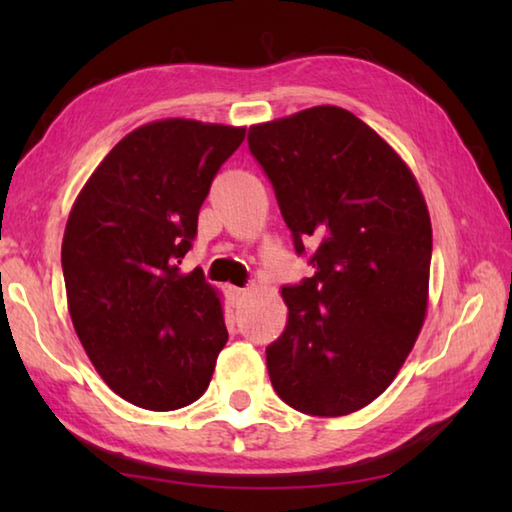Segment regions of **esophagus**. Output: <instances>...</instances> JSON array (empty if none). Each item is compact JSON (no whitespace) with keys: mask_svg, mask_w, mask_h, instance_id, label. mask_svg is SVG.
I'll list each match as a JSON object with an SVG mask.
<instances>
[{"mask_svg":"<svg viewBox=\"0 0 512 512\" xmlns=\"http://www.w3.org/2000/svg\"><path fill=\"white\" fill-rule=\"evenodd\" d=\"M223 291H225V296L228 298H232V300H241L246 296V289H239V287H232V284H225L223 287Z\"/></svg>","mask_w":512,"mask_h":512,"instance_id":"esophagus-1","label":"esophagus"}]
</instances>
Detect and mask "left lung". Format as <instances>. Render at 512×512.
<instances>
[{
  "label": "left lung",
  "mask_w": 512,
  "mask_h": 512,
  "mask_svg": "<svg viewBox=\"0 0 512 512\" xmlns=\"http://www.w3.org/2000/svg\"><path fill=\"white\" fill-rule=\"evenodd\" d=\"M248 149L275 189L314 275L282 287L289 318L266 348L275 393L296 411L339 418L391 386L429 302L431 219L397 151L339 106L250 126Z\"/></svg>",
  "instance_id": "obj_1"
}]
</instances>
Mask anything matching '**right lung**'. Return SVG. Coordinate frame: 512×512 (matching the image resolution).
Masks as SVG:
<instances>
[{"instance_id":"add662e5","label":"right lung","mask_w":512,"mask_h":512,"mask_svg":"<svg viewBox=\"0 0 512 512\" xmlns=\"http://www.w3.org/2000/svg\"><path fill=\"white\" fill-rule=\"evenodd\" d=\"M244 137V126L151 121L112 146L69 212V316L101 379L142 409L196 402L228 341L219 291L201 268L178 264L216 171Z\"/></svg>"}]
</instances>
